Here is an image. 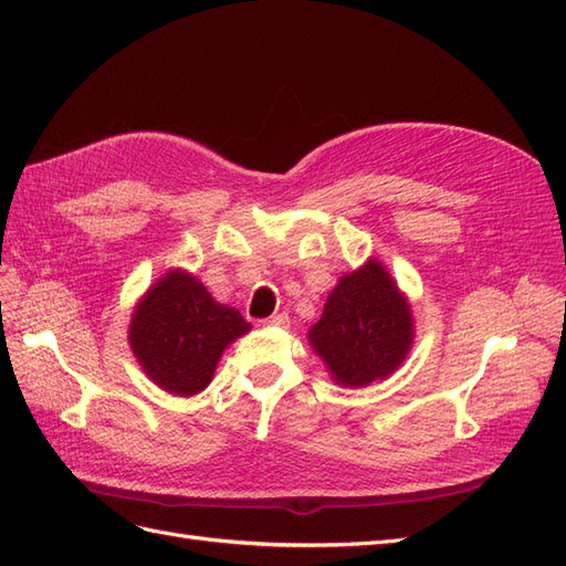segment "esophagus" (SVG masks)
Instances as JSON below:
<instances>
[{"label":"esophagus","instance_id":"1","mask_svg":"<svg viewBox=\"0 0 566 566\" xmlns=\"http://www.w3.org/2000/svg\"><path fill=\"white\" fill-rule=\"evenodd\" d=\"M266 325H271V328H287L290 325V318H287V314H273L271 318H266Z\"/></svg>","mask_w":566,"mask_h":566}]
</instances>
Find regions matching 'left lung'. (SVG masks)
I'll return each instance as SVG.
<instances>
[{"label":"left lung","instance_id":"8db88e82","mask_svg":"<svg viewBox=\"0 0 566 566\" xmlns=\"http://www.w3.org/2000/svg\"><path fill=\"white\" fill-rule=\"evenodd\" d=\"M306 337L335 385L368 387L406 361L416 339L413 310L382 262L370 256L337 281Z\"/></svg>","mask_w":566,"mask_h":566}]
</instances>
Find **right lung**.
<instances>
[{
  "label": "right lung",
  "instance_id": "obj_1",
  "mask_svg": "<svg viewBox=\"0 0 566 566\" xmlns=\"http://www.w3.org/2000/svg\"><path fill=\"white\" fill-rule=\"evenodd\" d=\"M250 328L241 312L219 304L191 271L177 266L136 302L127 339L153 385L193 397L212 382L224 349Z\"/></svg>",
  "mask_w": 566,
  "mask_h": 566
}]
</instances>
